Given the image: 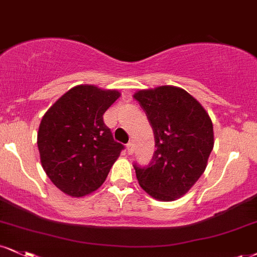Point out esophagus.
Instances as JSON below:
<instances>
[{
  "instance_id": "esophagus-1",
  "label": "esophagus",
  "mask_w": 257,
  "mask_h": 257,
  "mask_svg": "<svg viewBox=\"0 0 257 257\" xmlns=\"http://www.w3.org/2000/svg\"><path fill=\"white\" fill-rule=\"evenodd\" d=\"M126 152H128V154L134 153V145H133V142H129V144L126 145Z\"/></svg>"
}]
</instances>
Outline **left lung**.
<instances>
[{"label":"left lung","instance_id":"8db88e82","mask_svg":"<svg viewBox=\"0 0 257 257\" xmlns=\"http://www.w3.org/2000/svg\"><path fill=\"white\" fill-rule=\"evenodd\" d=\"M134 98L146 111L157 147L147 168L134 165L139 184L153 199L177 200L205 172L214 146L211 117L193 95L176 86L140 89Z\"/></svg>","mask_w":257,"mask_h":257}]
</instances>
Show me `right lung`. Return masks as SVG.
<instances>
[{
    "instance_id": "right-lung-1",
    "label": "right lung",
    "mask_w": 257,
    "mask_h": 257,
    "mask_svg": "<svg viewBox=\"0 0 257 257\" xmlns=\"http://www.w3.org/2000/svg\"><path fill=\"white\" fill-rule=\"evenodd\" d=\"M120 93L78 85L52 104L39 124L37 144L45 174L72 197L93 193L104 183L123 145L113 140L103 115Z\"/></svg>"
}]
</instances>
